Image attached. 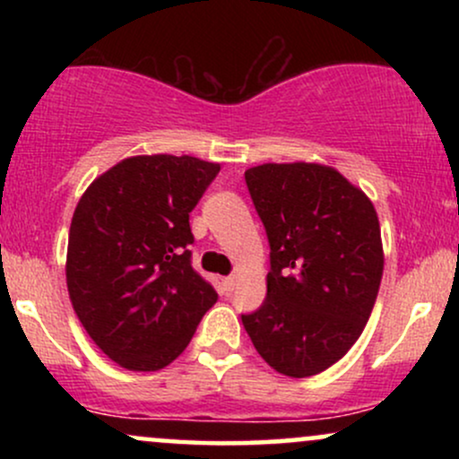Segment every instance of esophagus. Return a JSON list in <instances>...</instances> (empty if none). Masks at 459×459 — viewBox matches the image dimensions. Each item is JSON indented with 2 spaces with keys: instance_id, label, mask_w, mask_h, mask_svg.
Instances as JSON below:
<instances>
[{
  "instance_id": "1",
  "label": "esophagus",
  "mask_w": 459,
  "mask_h": 459,
  "mask_svg": "<svg viewBox=\"0 0 459 459\" xmlns=\"http://www.w3.org/2000/svg\"><path fill=\"white\" fill-rule=\"evenodd\" d=\"M222 284H224V291H233L235 289V284H237V278L235 276H226L224 281H222Z\"/></svg>"
}]
</instances>
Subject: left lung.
<instances>
[{
  "label": "left lung",
  "mask_w": 459,
  "mask_h": 459,
  "mask_svg": "<svg viewBox=\"0 0 459 459\" xmlns=\"http://www.w3.org/2000/svg\"><path fill=\"white\" fill-rule=\"evenodd\" d=\"M246 186L267 241V296L241 315L263 360L289 377L317 376L365 330L380 289L377 213L360 189L319 163H263Z\"/></svg>",
  "instance_id": "left-lung-1"
}]
</instances>
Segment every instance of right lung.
Here are the masks:
<instances>
[{
	"instance_id": "1",
	"label": "right lung",
	"mask_w": 459,
	"mask_h": 459,
	"mask_svg": "<svg viewBox=\"0 0 459 459\" xmlns=\"http://www.w3.org/2000/svg\"><path fill=\"white\" fill-rule=\"evenodd\" d=\"M218 172L220 163L189 155L129 157L77 203L68 296L91 339L120 367L170 365L218 299L189 250V213Z\"/></svg>"
}]
</instances>
